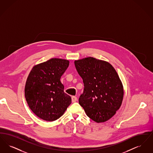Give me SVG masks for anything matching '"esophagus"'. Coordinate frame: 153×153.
Masks as SVG:
<instances>
[{"instance_id": "34e87169", "label": "esophagus", "mask_w": 153, "mask_h": 153, "mask_svg": "<svg viewBox=\"0 0 153 153\" xmlns=\"http://www.w3.org/2000/svg\"><path fill=\"white\" fill-rule=\"evenodd\" d=\"M77 101V97L76 96H72V102H74Z\"/></svg>"}]
</instances>
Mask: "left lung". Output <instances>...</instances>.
Listing matches in <instances>:
<instances>
[{
    "instance_id": "8db88e82",
    "label": "left lung",
    "mask_w": 153,
    "mask_h": 153,
    "mask_svg": "<svg viewBox=\"0 0 153 153\" xmlns=\"http://www.w3.org/2000/svg\"><path fill=\"white\" fill-rule=\"evenodd\" d=\"M74 65L84 85L80 105L95 122L108 120L123 99V86L116 70L109 62L91 57L75 60Z\"/></svg>"
}]
</instances>
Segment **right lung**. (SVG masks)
Masks as SVG:
<instances>
[{
	"label": "right lung",
	"mask_w": 153,
	"mask_h": 153,
	"mask_svg": "<svg viewBox=\"0 0 153 153\" xmlns=\"http://www.w3.org/2000/svg\"><path fill=\"white\" fill-rule=\"evenodd\" d=\"M69 65V60L51 58L34 66L27 78L25 96L33 112L46 121L61 117L71 104L60 79Z\"/></svg>",
	"instance_id": "1"
}]
</instances>
